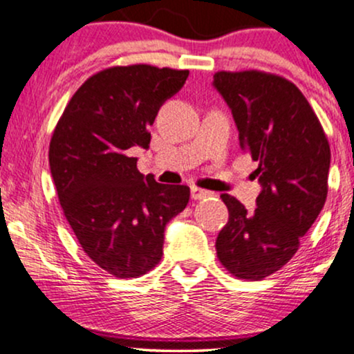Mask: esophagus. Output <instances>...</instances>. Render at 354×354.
I'll return each instance as SVG.
<instances>
[{"label": "esophagus", "mask_w": 354, "mask_h": 354, "mask_svg": "<svg viewBox=\"0 0 354 354\" xmlns=\"http://www.w3.org/2000/svg\"><path fill=\"white\" fill-rule=\"evenodd\" d=\"M211 194H213L211 191L196 188V186H191V198H193V200H203V198H208Z\"/></svg>", "instance_id": "esophagus-1"}]
</instances>
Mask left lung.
<instances>
[{"label":"left lung","mask_w":354,"mask_h":354,"mask_svg":"<svg viewBox=\"0 0 354 354\" xmlns=\"http://www.w3.org/2000/svg\"><path fill=\"white\" fill-rule=\"evenodd\" d=\"M213 88L231 109L239 146L258 161L254 178L261 185L253 213L221 194L230 218L216 253L236 278L263 279L293 258L323 209L330 145L303 93L281 76L219 71Z\"/></svg>","instance_id":"8db88e82"}]
</instances>
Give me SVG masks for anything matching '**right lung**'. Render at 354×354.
<instances>
[{"label":"right lung","instance_id":"obj_1","mask_svg":"<svg viewBox=\"0 0 354 354\" xmlns=\"http://www.w3.org/2000/svg\"><path fill=\"white\" fill-rule=\"evenodd\" d=\"M188 70L115 66L81 84L50 143V169L81 248L116 278H138L163 256L165 228L186 208L189 188L138 171L135 148H149L160 108Z\"/></svg>","mask_w":354,"mask_h":354}]
</instances>
